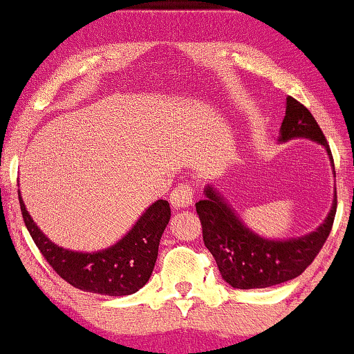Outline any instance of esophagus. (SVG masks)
<instances>
[{
    "mask_svg": "<svg viewBox=\"0 0 354 354\" xmlns=\"http://www.w3.org/2000/svg\"><path fill=\"white\" fill-rule=\"evenodd\" d=\"M194 198V188L189 183H183V185L176 186L173 189L171 196H169V201H171V206L174 209L178 208H188L189 205H193Z\"/></svg>",
    "mask_w": 354,
    "mask_h": 354,
    "instance_id": "obj_1",
    "label": "esophagus"
}]
</instances>
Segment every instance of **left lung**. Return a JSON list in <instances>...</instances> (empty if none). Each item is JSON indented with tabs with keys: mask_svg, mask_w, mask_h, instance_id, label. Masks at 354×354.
Segmentation results:
<instances>
[{
	"mask_svg": "<svg viewBox=\"0 0 354 354\" xmlns=\"http://www.w3.org/2000/svg\"><path fill=\"white\" fill-rule=\"evenodd\" d=\"M291 138H310L323 145L335 168L330 145L319 124L304 104L288 96L279 141ZM205 194V200L196 203L203 241L216 259L223 279L239 290L274 286L301 274L326 243L336 214L335 200L326 221L316 231L296 239L271 241L248 230L213 186H206Z\"/></svg>",
	"mask_w": 354,
	"mask_h": 354,
	"instance_id": "obj_1",
	"label": "left lung"
}]
</instances>
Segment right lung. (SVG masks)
Listing matches in <instances>:
<instances>
[{
	"instance_id": "1",
	"label": "right lung",
	"mask_w": 354,
	"mask_h": 354,
	"mask_svg": "<svg viewBox=\"0 0 354 354\" xmlns=\"http://www.w3.org/2000/svg\"><path fill=\"white\" fill-rule=\"evenodd\" d=\"M18 198L24 225L35 245L53 270L71 286L88 293L126 296L136 293L149 279L158 258L161 234L171 216L168 201L153 203L115 246L98 253H78L64 250L44 236L24 208L21 194Z\"/></svg>"
}]
</instances>
